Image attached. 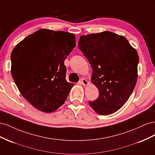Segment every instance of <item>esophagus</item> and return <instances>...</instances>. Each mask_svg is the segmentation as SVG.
<instances>
[{"instance_id":"1","label":"esophagus","mask_w":155,"mask_h":155,"mask_svg":"<svg viewBox=\"0 0 155 155\" xmlns=\"http://www.w3.org/2000/svg\"><path fill=\"white\" fill-rule=\"evenodd\" d=\"M80 82L84 86H87L88 84H89V83H88L87 81H86V79H84V78H82L81 80L80 81Z\"/></svg>"}]
</instances>
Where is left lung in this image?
I'll return each mask as SVG.
<instances>
[{
	"label": "left lung",
	"instance_id": "left-lung-1",
	"mask_svg": "<svg viewBox=\"0 0 155 155\" xmlns=\"http://www.w3.org/2000/svg\"><path fill=\"white\" fill-rule=\"evenodd\" d=\"M78 48L89 61L91 82L99 90L98 98L89 101L90 107L103 116L116 112L136 86L138 52L124 36L108 31L81 36Z\"/></svg>",
	"mask_w": 155,
	"mask_h": 155
}]
</instances>
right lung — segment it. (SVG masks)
<instances>
[{"label": "right lung", "instance_id": "obj_1", "mask_svg": "<svg viewBox=\"0 0 155 155\" xmlns=\"http://www.w3.org/2000/svg\"><path fill=\"white\" fill-rule=\"evenodd\" d=\"M75 46L73 34L43 28L14 48L12 77L21 95L34 108L49 113L64 103L74 86L65 80L64 60Z\"/></svg>", "mask_w": 155, "mask_h": 155}]
</instances>
